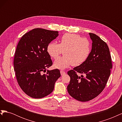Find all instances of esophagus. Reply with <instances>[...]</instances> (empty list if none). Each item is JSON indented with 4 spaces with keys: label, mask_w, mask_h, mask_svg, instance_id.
<instances>
[{
    "label": "esophagus",
    "mask_w": 122,
    "mask_h": 122,
    "mask_svg": "<svg viewBox=\"0 0 122 122\" xmlns=\"http://www.w3.org/2000/svg\"><path fill=\"white\" fill-rule=\"evenodd\" d=\"M60 73H61V75H64L66 74V72L64 71H62V70H61V71H60Z\"/></svg>",
    "instance_id": "esophagus-1"
}]
</instances>
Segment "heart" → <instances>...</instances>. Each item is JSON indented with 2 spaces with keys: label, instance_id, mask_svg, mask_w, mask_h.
Segmentation results:
<instances>
[{
  "label": "heart",
  "instance_id": "obj_1",
  "mask_svg": "<svg viewBox=\"0 0 122 122\" xmlns=\"http://www.w3.org/2000/svg\"><path fill=\"white\" fill-rule=\"evenodd\" d=\"M62 51L64 55L55 61L54 67L64 69L71 65L76 67L87 60L91 52V44L86 38L67 33L62 36L60 44L52 42L47 47L48 53L54 60L62 53Z\"/></svg>",
  "mask_w": 122,
  "mask_h": 122
}]
</instances>
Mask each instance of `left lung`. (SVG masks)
<instances>
[{"label":"left lung","instance_id":"8db88e82","mask_svg":"<svg viewBox=\"0 0 122 122\" xmlns=\"http://www.w3.org/2000/svg\"><path fill=\"white\" fill-rule=\"evenodd\" d=\"M92 48L84 63L68 72L69 95L77 100L86 102L96 98L104 89L112 68V58L107 44L98 36L89 33ZM77 73L86 76H78Z\"/></svg>","mask_w":122,"mask_h":122}]
</instances>
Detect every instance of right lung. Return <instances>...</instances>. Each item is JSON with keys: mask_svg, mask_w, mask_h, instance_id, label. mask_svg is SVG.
<instances>
[{"mask_svg": "<svg viewBox=\"0 0 122 122\" xmlns=\"http://www.w3.org/2000/svg\"><path fill=\"white\" fill-rule=\"evenodd\" d=\"M58 36L57 31L35 28L22 36L18 44L14 70L18 84L29 97L40 99L49 95L61 76L57 69L42 73L52 65L47 47Z\"/></svg>", "mask_w": 122, "mask_h": 122, "instance_id": "add662e5", "label": "right lung"}]
</instances>
